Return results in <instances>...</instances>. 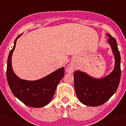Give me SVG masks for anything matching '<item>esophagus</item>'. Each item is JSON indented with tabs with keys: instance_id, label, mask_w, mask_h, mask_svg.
<instances>
[{
	"instance_id": "obj_1",
	"label": "esophagus",
	"mask_w": 126,
	"mask_h": 126,
	"mask_svg": "<svg viewBox=\"0 0 126 126\" xmlns=\"http://www.w3.org/2000/svg\"><path fill=\"white\" fill-rule=\"evenodd\" d=\"M66 71L68 73H72L74 71V65L72 63H70L67 66Z\"/></svg>"
}]
</instances>
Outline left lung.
<instances>
[{
	"label": "left lung",
	"mask_w": 126,
	"mask_h": 126,
	"mask_svg": "<svg viewBox=\"0 0 126 126\" xmlns=\"http://www.w3.org/2000/svg\"><path fill=\"white\" fill-rule=\"evenodd\" d=\"M108 42L113 52L115 65L112 72L101 79H95L80 71L74 73V86L77 95L82 104L90 107L99 106L115 94L119 86L121 69L120 55L116 40L110 34Z\"/></svg>",
	"instance_id": "8db88e82"
}]
</instances>
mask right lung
I'll return each mask as SVG.
<instances>
[{
  "label": "right lung",
  "mask_w": 126,
  "mask_h": 126,
  "mask_svg": "<svg viewBox=\"0 0 126 126\" xmlns=\"http://www.w3.org/2000/svg\"><path fill=\"white\" fill-rule=\"evenodd\" d=\"M19 35L14 41L7 61L6 77L11 91L15 97L25 105L34 108L47 105L53 97L57 85L64 77L65 69L61 67L46 77L37 80L30 81L19 79L14 73L12 66V55Z\"/></svg>",
  "instance_id": "add662e5"
}]
</instances>
